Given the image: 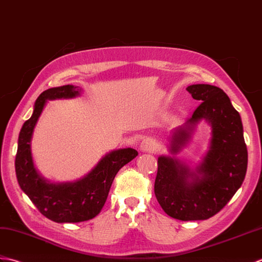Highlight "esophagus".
Wrapping results in <instances>:
<instances>
[{
    "label": "esophagus",
    "mask_w": 262,
    "mask_h": 262,
    "mask_svg": "<svg viewBox=\"0 0 262 262\" xmlns=\"http://www.w3.org/2000/svg\"><path fill=\"white\" fill-rule=\"evenodd\" d=\"M156 142L150 138L143 139L140 143V150L142 152H154L156 150Z\"/></svg>",
    "instance_id": "34e87169"
}]
</instances>
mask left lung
Here are the masks:
<instances>
[{"mask_svg": "<svg viewBox=\"0 0 262 262\" xmlns=\"http://www.w3.org/2000/svg\"><path fill=\"white\" fill-rule=\"evenodd\" d=\"M202 104L190 119L171 130L168 151L158 157L155 194L169 216L180 221L207 220L220 212L245 180L248 151L239 112L223 90L208 84L186 89ZM202 120L210 126L208 150L191 166L176 155L193 140Z\"/></svg>", "mask_w": 262, "mask_h": 262, "instance_id": "obj_1", "label": "left lung"}]
</instances>
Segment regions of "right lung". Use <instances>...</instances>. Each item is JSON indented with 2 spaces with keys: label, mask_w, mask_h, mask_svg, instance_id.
I'll use <instances>...</instances> for the list:
<instances>
[{
  "label": "right lung",
  "mask_w": 262,
  "mask_h": 262,
  "mask_svg": "<svg viewBox=\"0 0 262 262\" xmlns=\"http://www.w3.org/2000/svg\"><path fill=\"white\" fill-rule=\"evenodd\" d=\"M83 92L82 87L74 85L52 87L42 92L34 103L31 118L23 123L17 140V183L40 213L57 223L83 222L100 214L115 175L138 156V151L132 148L110 151L90 172L73 182H51L38 171L32 157L31 141L34 127L47 102L75 98Z\"/></svg>",
  "instance_id": "obj_1"
}]
</instances>
